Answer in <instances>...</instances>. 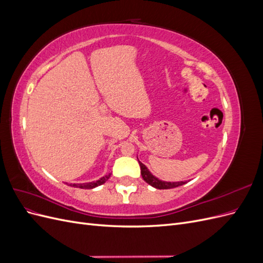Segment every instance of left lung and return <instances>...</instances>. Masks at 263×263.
<instances>
[{
  "label": "left lung",
  "mask_w": 263,
  "mask_h": 263,
  "mask_svg": "<svg viewBox=\"0 0 263 263\" xmlns=\"http://www.w3.org/2000/svg\"><path fill=\"white\" fill-rule=\"evenodd\" d=\"M140 165V170H141V177L144 179L148 184H150L151 186H154L156 189L159 190H166V189H173V187H178L180 185L185 184V182H164V181H160L159 179H157L156 177H154L151 174L148 169L145 166V164H142L141 162H139Z\"/></svg>",
  "instance_id": "obj_1"
}]
</instances>
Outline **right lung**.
<instances>
[{
  "instance_id": "obj_1",
  "label": "right lung",
  "mask_w": 263,
  "mask_h": 263,
  "mask_svg": "<svg viewBox=\"0 0 263 263\" xmlns=\"http://www.w3.org/2000/svg\"><path fill=\"white\" fill-rule=\"evenodd\" d=\"M110 177V173L107 174V176L101 178L100 180L95 181V182H91V183H83V184H70L71 186H74V187H80V189H93L95 186H99L101 184H103V183H105Z\"/></svg>"
}]
</instances>
